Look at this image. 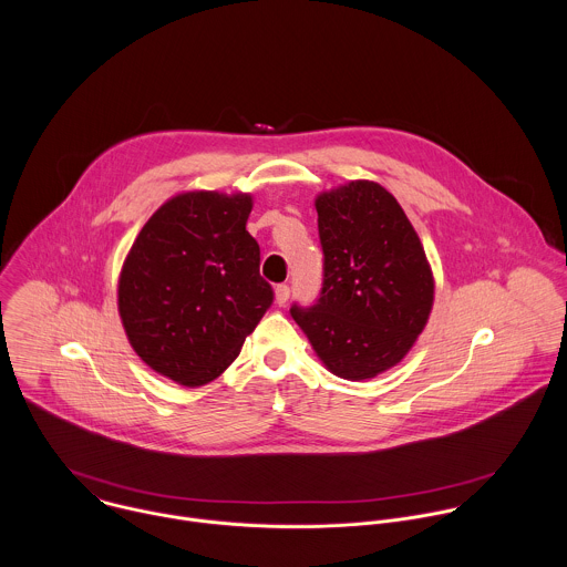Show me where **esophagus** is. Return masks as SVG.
Instances as JSON below:
<instances>
[{
  "mask_svg": "<svg viewBox=\"0 0 567 567\" xmlns=\"http://www.w3.org/2000/svg\"><path fill=\"white\" fill-rule=\"evenodd\" d=\"M288 299H290V286H288V284H279V286L275 288V301H277V306H286Z\"/></svg>",
  "mask_w": 567,
  "mask_h": 567,
  "instance_id": "34e87169",
  "label": "esophagus"
}]
</instances>
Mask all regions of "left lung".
<instances>
[{"mask_svg": "<svg viewBox=\"0 0 567 567\" xmlns=\"http://www.w3.org/2000/svg\"><path fill=\"white\" fill-rule=\"evenodd\" d=\"M323 248L319 299L290 315L324 367L369 380L395 367L427 323L434 281L404 209L382 185L351 181L317 198Z\"/></svg>", "mask_w": 567, "mask_h": 567, "instance_id": "8db88e82", "label": "left lung"}]
</instances>
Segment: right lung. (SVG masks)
<instances>
[{
	"instance_id": "right-lung-1",
	"label": "right lung",
	"mask_w": 567,
	"mask_h": 567,
	"mask_svg": "<svg viewBox=\"0 0 567 567\" xmlns=\"http://www.w3.org/2000/svg\"><path fill=\"white\" fill-rule=\"evenodd\" d=\"M250 196L187 192L162 205L133 244L117 286L137 355L183 384L216 380L272 306L259 244L246 231Z\"/></svg>"
}]
</instances>
